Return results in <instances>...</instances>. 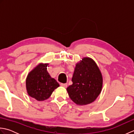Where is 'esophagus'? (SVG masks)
I'll use <instances>...</instances> for the list:
<instances>
[{
	"label": "esophagus",
	"instance_id": "obj_1",
	"mask_svg": "<svg viewBox=\"0 0 134 134\" xmlns=\"http://www.w3.org/2000/svg\"><path fill=\"white\" fill-rule=\"evenodd\" d=\"M60 86L65 88L67 86V83H60Z\"/></svg>",
	"mask_w": 134,
	"mask_h": 134
}]
</instances>
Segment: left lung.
I'll return each mask as SVG.
<instances>
[{
	"label": "left lung",
	"mask_w": 134,
	"mask_h": 134,
	"mask_svg": "<svg viewBox=\"0 0 134 134\" xmlns=\"http://www.w3.org/2000/svg\"><path fill=\"white\" fill-rule=\"evenodd\" d=\"M72 84L67 88L71 100L78 105L94 101L102 87V74L92 59L85 57L76 64L72 78Z\"/></svg>",
	"instance_id": "8db88e82"
}]
</instances>
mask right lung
<instances>
[{
  "instance_id": "1",
  "label": "right lung",
  "mask_w": 134,
  "mask_h": 134,
  "mask_svg": "<svg viewBox=\"0 0 134 134\" xmlns=\"http://www.w3.org/2000/svg\"><path fill=\"white\" fill-rule=\"evenodd\" d=\"M48 63H40L28 74L26 87L28 95L39 101H44L52 94L59 84L47 71Z\"/></svg>"
}]
</instances>
